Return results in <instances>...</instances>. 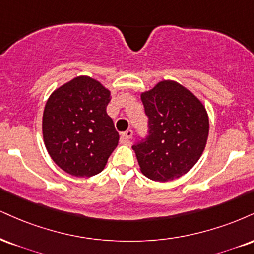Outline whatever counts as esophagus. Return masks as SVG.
I'll list each match as a JSON object with an SVG mask.
<instances>
[{"label": "esophagus", "mask_w": 254, "mask_h": 254, "mask_svg": "<svg viewBox=\"0 0 254 254\" xmlns=\"http://www.w3.org/2000/svg\"><path fill=\"white\" fill-rule=\"evenodd\" d=\"M132 135H133V131L129 129V130L125 131V132L122 133L121 138H122V140H123V143H127L131 138H132Z\"/></svg>", "instance_id": "obj_1"}]
</instances>
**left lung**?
Returning a JSON list of instances; mask_svg holds the SVG:
<instances>
[{"label":"left lung","instance_id":"8db88e82","mask_svg":"<svg viewBox=\"0 0 254 254\" xmlns=\"http://www.w3.org/2000/svg\"><path fill=\"white\" fill-rule=\"evenodd\" d=\"M148 136L133 144L140 172L158 182L188 173L207 143L209 121L202 103L179 82L160 81L140 94Z\"/></svg>","mask_w":254,"mask_h":254}]
</instances>
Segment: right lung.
<instances>
[{"instance_id":"obj_1","label":"right lung","mask_w":254,"mask_h":254,"mask_svg":"<svg viewBox=\"0 0 254 254\" xmlns=\"http://www.w3.org/2000/svg\"><path fill=\"white\" fill-rule=\"evenodd\" d=\"M110 100L108 88L85 75L66 82L48 98L42 117L44 142L64 172L90 177L104 169L119 139L106 114Z\"/></svg>"}]
</instances>
